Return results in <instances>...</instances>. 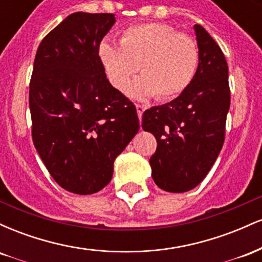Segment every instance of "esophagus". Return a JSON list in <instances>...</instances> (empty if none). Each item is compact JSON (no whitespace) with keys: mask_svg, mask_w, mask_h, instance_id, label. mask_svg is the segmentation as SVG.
<instances>
[{"mask_svg":"<svg viewBox=\"0 0 262 262\" xmlns=\"http://www.w3.org/2000/svg\"><path fill=\"white\" fill-rule=\"evenodd\" d=\"M135 108H137L138 117H139V119H141V116H143L144 111L146 110V107H145V106H143V104H139V103H137V104H135Z\"/></svg>","mask_w":262,"mask_h":262,"instance_id":"1","label":"esophagus"}]
</instances>
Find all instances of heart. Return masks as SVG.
Wrapping results in <instances>:
<instances>
[{
  "label": "heart",
  "mask_w": 262,
  "mask_h": 262,
  "mask_svg": "<svg viewBox=\"0 0 262 262\" xmlns=\"http://www.w3.org/2000/svg\"><path fill=\"white\" fill-rule=\"evenodd\" d=\"M98 55L111 83L125 91L139 68L141 79L129 90L132 95L170 101L191 85L200 62L193 38L162 23H143L125 28L119 45L103 40Z\"/></svg>",
  "instance_id": "obj_1"
}]
</instances>
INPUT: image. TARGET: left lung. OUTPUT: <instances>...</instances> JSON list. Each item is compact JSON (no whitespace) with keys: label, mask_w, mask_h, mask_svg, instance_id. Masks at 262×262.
<instances>
[{"label":"left lung","mask_w":262,"mask_h":262,"mask_svg":"<svg viewBox=\"0 0 262 262\" xmlns=\"http://www.w3.org/2000/svg\"><path fill=\"white\" fill-rule=\"evenodd\" d=\"M194 31L200 62L193 81L175 100L146 110L141 123L158 141L149 160L154 182L175 193L196 187L217 160L230 106L224 54L202 26Z\"/></svg>","instance_id":"obj_1"}]
</instances>
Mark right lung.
<instances>
[{
	"label": "right lung",
	"instance_id": "right-lung-1",
	"mask_svg": "<svg viewBox=\"0 0 262 262\" xmlns=\"http://www.w3.org/2000/svg\"><path fill=\"white\" fill-rule=\"evenodd\" d=\"M113 13L70 14L35 54L29 108L32 139L62 188L91 194L110 183L113 161L139 130L133 102L111 85L98 48Z\"/></svg>",
	"mask_w": 262,
	"mask_h": 262
}]
</instances>
